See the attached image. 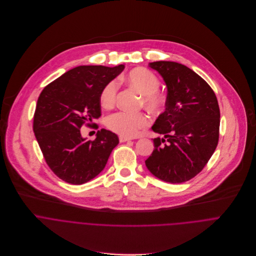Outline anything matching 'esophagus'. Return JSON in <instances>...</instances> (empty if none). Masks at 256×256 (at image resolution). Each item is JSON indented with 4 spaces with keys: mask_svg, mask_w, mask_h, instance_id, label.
Wrapping results in <instances>:
<instances>
[{
    "mask_svg": "<svg viewBox=\"0 0 256 256\" xmlns=\"http://www.w3.org/2000/svg\"><path fill=\"white\" fill-rule=\"evenodd\" d=\"M119 140H120V142H126V141H130V140H132V139H131V138H128V137L120 136V137H119Z\"/></svg>",
    "mask_w": 256,
    "mask_h": 256,
    "instance_id": "1",
    "label": "esophagus"
}]
</instances>
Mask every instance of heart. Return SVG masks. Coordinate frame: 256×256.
Here are the masks:
<instances>
[{
  "label": "heart",
  "instance_id": "obj_1",
  "mask_svg": "<svg viewBox=\"0 0 256 256\" xmlns=\"http://www.w3.org/2000/svg\"><path fill=\"white\" fill-rule=\"evenodd\" d=\"M126 84L142 94V104L150 112H160L166 105V96L158 90L160 82L152 72L144 68L130 70L124 78ZM118 86L112 80L108 82L100 94V103L106 109L112 108L117 98ZM149 124L148 117L143 113L118 112L107 118V126L113 132L124 137H135L141 129Z\"/></svg>",
  "mask_w": 256,
  "mask_h": 256
}]
</instances>
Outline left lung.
Returning a JSON list of instances; mask_svg holds the SVG:
<instances>
[{"label": "left lung", "mask_w": 256, "mask_h": 256, "mask_svg": "<svg viewBox=\"0 0 256 256\" xmlns=\"http://www.w3.org/2000/svg\"><path fill=\"white\" fill-rule=\"evenodd\" d=\"M148 66L162 76L168 96L166 111L151 127L164 138L153 139L154 149L145 164L158 178L180 184L205 168L217 147L218 100L211 86L188 66L174 62Z\"/></svg>", "instance_id": "1"}]
</instances>
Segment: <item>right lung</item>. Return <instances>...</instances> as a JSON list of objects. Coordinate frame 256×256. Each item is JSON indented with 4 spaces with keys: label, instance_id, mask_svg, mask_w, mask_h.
<instances>
[{
    "label": "right lung",
    "instance_id": "1",
    "mask_svg": "<svg viewBox=\"0 0 256 256\" xmlns=\"http://www.w3.org/2000/svg\"><path fill=\"white\" fill-rule=\"evenodd\" d=\"M124 68L76 66L41 92L33 131L46 164L62 180L82 184L92 180L118 145V136L109 130H98L92 141L82 138L80 128L100 116V94Z\"/></svg>",
    "mask_w": 256,
    "mask_h": 256
}]
</instances>
